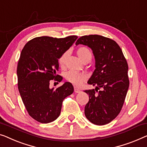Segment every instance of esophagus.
Wrapping results in <instances>:
<instances>
[{
    "mask_svg": "<svg viewBox=\"0 0 147 147\" xmlns=\"http://www.w3.org/2000/svg\"><path fill=\"white\" fill-rule=\"evenodd\" d=\"M74 92H75V93H80L81 92V91L80 90V89H79L78 88H76V87H75V88H74Z\"/></svg>",
    "mask_w": 147,
    "mask_h": 147,
    "instance_id": "34e87169",
    "label": "esophagus"
}]
</instances>
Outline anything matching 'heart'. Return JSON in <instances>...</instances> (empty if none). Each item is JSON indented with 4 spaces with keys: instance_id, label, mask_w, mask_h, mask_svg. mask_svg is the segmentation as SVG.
I'll return each instance as SVG.
<instances>
[{
    "instance_id": "heart-1",
    "label": "heart",
    "mask_w": 147,
    "mask_h": 147,
    "mask_svg": "<svg viewBox=\"0 0 147 147\" xmlns=\"http://www.w3.org/2000/svg\"><path fill=\"white\" fill-rule=\"evenodd\" d=\"M78 58L82 61L85 63L90 62L93 58V53L91 50L87 46H80L76 50ZM67 56V52H65L61 55L58 59L59 65L63 67L65 65V59ZM65 78L67 82L71 83L74 86H79L87 80V76L84 73L76 72L73 71H67L65 74Z\"/></svg>"
}]
</instances>
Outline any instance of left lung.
Here are the masks:
<instances>
[{
	"label": "left lung",
	"mask_w": 147,
	"mask_h": 147,
	"mask_svg": "<svg viewBox=\"0 0 147 147\" xmlns=\"http://www.w3.org/2000/svg\"><path fill=\"white\" fill-rule=\"evenodd\" d=\"M84 44L93 50L95 69L88 82L95 89L85 90L89 101L85 115L93 124L103 125L119 114L129 86L128 63L120 46L113 40L100 35L83 36L76 45Z\"/></svg>",
	"instance_id": "8db88e82"
}]
</instances>
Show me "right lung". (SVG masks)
Instances as JSON below:
<instances>
[{
    "instance_id": "right-lung-1",
    "label": "right lung",
    "mask_w": 147,
    "mask_h": 147,
    "mask_svg": "<svg viewBox=\"0 0 147 147\" xmlns=\"http://www.w3.org/2000/svg\"><path fill=\"white\" fill-rule=\"evenodd\" d=\"M78 38L40 36L27 42L21 52L17 65L18 88L29 115L42 123L52 122L60 114L62 102L74 92V87L65 82L50 89L51 80L60 82L56 75L58 59Z\"/></svg>"
}]
</instances>
